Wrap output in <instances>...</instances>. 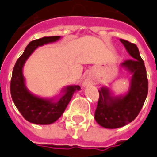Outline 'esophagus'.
I'll return each mask as SVG.
<instances>
[{
    "label": "esophagus",
    "instance_id": "34e87169",
    "mask_svg": "<svg viewBox=\"0 0 157 157\" xmlns=\"http://www.w3.org/2000/svg\"><path fill=\"white\" fill-rule=\"evenodd\" d=\"M90 85H91V82L88 80L85 81V83H84V86H90Z\"/></svg>",
    "mask_w": 157,
    "mask_h": 157
}]
</instances>
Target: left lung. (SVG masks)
Instances as JSON below:
<instances>
[{"label":"left lung","instance_id":"left-lung-1","mask_svg":"<svg viewBox=\"0 0 157 157\" xmlns=\"http://www.w3.org/2000/svg\"><path fill=\"white\" fill-rule=\"evenodd\" d=\"M132 59L120 65L131 74L130 88L124 94L115 95L108 87H101L95 120L106 129H117L131 123L139 114L148 95V78L144 62L135 44L122 40Z\"/></svg>","mask_w":157,"mask_h":157}]
</instances>
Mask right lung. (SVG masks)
<instances>
[{"mask_svg": "<svg viewBox=\"0 0 157 157\" xmlns=\"http://www.w3.org/2000/svg\"><path fill=\"white\" fill-rule=\"evenodd\" d=\"M60 39V36L43 37L31 41L13 67L10 84L11 97L23 117L32 124H51L54 123L64 113L73 93L80 90L79 86H68L63 88L58 96L47 98L33 94L26 86L23 67L27 59L39 47L53 43Z\"/></svg>", "mask_w": 157, "mask_h": 157, "instance_id": "right-lung-1", "label": "right lung"}]
</instances>
